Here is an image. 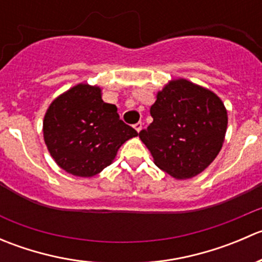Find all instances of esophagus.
Returning a JSON list of instances; mask_svg holds the SVG:
<instances>
[{
	"label": "esophagus",
	"mask_w": 262,
	"mask_h": 262,
	"mask_svg": "<svg viewBox=\"0 0 262 262\" xmlns=\"http://www.w3.org/2000/svg\"><path fill=\"white\" fill-rule=\"evenodd\" d=\"M133 126H134V129H136V130L138 132V133H139V132L142 130V126H143V124H142V121H138V123L134 124Z\"/></svg>",
	"instance_id": "obj_1"
}]
</instances>
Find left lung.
Masks as SVG:
<instances>
[{"mask_svg": "<svg viewBox=\"0 0 262 262\" xmlns=\"http://www.w3.org/2000/svg\"><path fill=\"white\" fill-rule=\"evenodd\" d=\"M153 121L139 138L157 167L176 179L204 171L221 150L226 107L215 94L186 80L171 81L150 106Z\"/></svg>", "mask_w": 262, "mask_h": 262, "instance_id": "8db88e82", "label": "left lung"}]
</instances>
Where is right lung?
<instances>
[{"label":"right lung","instance_id":"1","mask_svg":"<svg viewBox=\"0 0 262 262\" xmlns=\"http://www.w3.org/2000/svg\"><path fill=\"white\" fill-rule=\"evenodd\" d=\"M104 102L99 87L77 84L50 104L43 123L44 141L59 167L91 178L112 163L124 142L138 136Z\"/></svg>","mask_w":262,"mask_h":262}]
</instances>
